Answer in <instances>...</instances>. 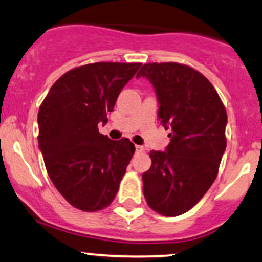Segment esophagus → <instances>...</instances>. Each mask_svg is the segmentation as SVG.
Listing matches in <instances>:
<instances>
[{"label":"esophagus","instance_id":"34e87169","mask_svg":"<svg viewBox=\"0 0 262 262\" xmlns=\"http://www.w3.org/2000/svg\"><path fill=\"white\" fill-rule=\"evenodd\" d=\"M135 150H136V152H137V154H141V152H143V151H145V148H143L142 146H139V145H137L136 147H135Z\"/></svg>","mask_w":262,"mask_h":262}]
</instances>
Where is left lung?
I'll list each match as a JSON object with an SVG mask.
<instances>
[{
  "instance_id": "left-lung-1",
  "label": "left lung",
  "mask_w": 262,
  "mask_h": 262,
  "mask_svg": "<svg viewBox=\"0 0 262 262\" xmlns=\"http://www.w3.org/2000/svg\"><path fill=\"white\" fill-rule=\"evenodd\" d=\"M140 76L154 85L159 119L171 131L166 151L150 152L143 195L160 215L179 216L198 204L217 176L226 148V110L210 81L186 64L145 63Z\"/></svg>"
}]
</instances>
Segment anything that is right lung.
Listing matches in <instances>:
<instances>
[{
  "label": "right lung",
  "mask_w": 262,
  "mask_h": 262,
  "mask_svg": "<svg viewBox=\"0 0 262 262\" xmlns=\"http://www.w3.org/2000/svg\"><path fill=\"white\" fill-rule=\"evenodd\" d=\"M141 63L96 62L75 67L53 83L38 110V146L58 192L85 212L107 207L135 152L123 137L98 132L123 86Z\"/></svg>",
  "instance_id": "1"
}]
</instances>
